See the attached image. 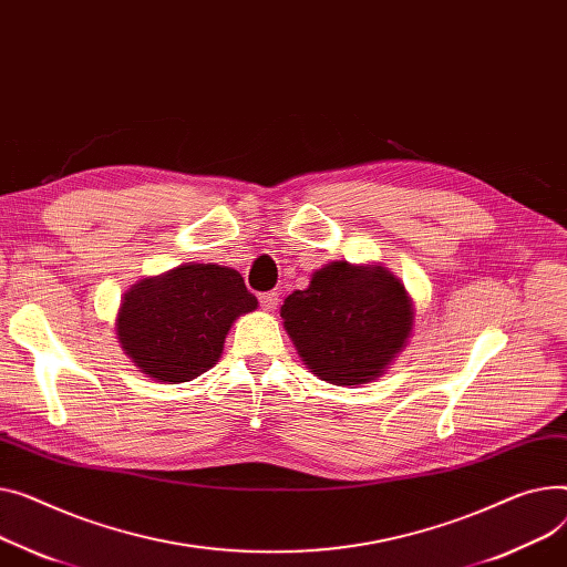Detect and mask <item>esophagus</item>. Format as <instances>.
Here are the masks:
<instances>
[{"mask_svg": "<svg viewBox=\"0 0 567 567\" xmlns=\"http://www.w3.org/2000/svg\"><path fill=\"white\" fill-rule=\"evenodd\" d=\"M278 303H280V296L276 291H267L259 296V306L264 312H274L278 308Z\"/></svg>", "mask_w": 567, "mask_h": 567, "instance_id": "1", "label": "esophagus"}]
</instances>
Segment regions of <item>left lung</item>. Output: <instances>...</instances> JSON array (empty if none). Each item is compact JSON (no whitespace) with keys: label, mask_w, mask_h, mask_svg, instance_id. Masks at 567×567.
<instances>
[{"label":"left lung","mask_w":567,"mask_h":567,"mask_svg":"<svg viewBox=\"0 0 567 567\" xmlns=\"http://www.w3.org/2000/svg\"><path fill=\"white\" fill-rule=\"evenodd\" d=\"M296 353L321 381L364 385L390 369L414 326L405 285L379 261H328L280 308Z\"/></svg>","instance_id":"1"}]
</instances>
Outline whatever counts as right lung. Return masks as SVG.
<instances>
[{"instance_id": "1", "label": "right lung", "mask_w": 567, "mask_h": 567, "mask_svg": "<svg viewBox=\"0 0 567 567\" xmlns=\"http://www.w3.org/2000/svg\"><path fill=\"white\" fill-rule=\"evenodd\" d=\"M252 310L257 298L239 271L186 261L132 285L113 328L141 373L175 385L209 371L220 360L233 323Z\"/></svg>"}]
</instances>
